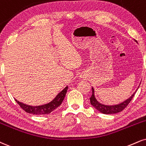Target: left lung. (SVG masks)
<instances>
[{"label": "left lung", "mask_w": 146, "mask_h": 146, "mask_svg": "<svg viewBox=\"0 0 146 146\" xmlns=\"http://www.w3.org/2000/svg\"><path fill=\"white\" fill-rule=\"evenodd\" d=\"M92 96H90V103L94 108H95L98 111H99L101 113L104 114H111V113H116L118 112H120L121 111L124 110V108H126L128 105L129 104L130 102L131 101V100L133 98V96L135 95V93L133 94L129 99L126 100L125 101H124L123 103H120V104L116 105H112V106H108V105H102L101 103H99V102L96 101V99L94 97V89L93 88H92Z\"/></svg>", "instance_id": "obj_1"}]
</instances>
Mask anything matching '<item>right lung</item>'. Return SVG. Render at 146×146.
I'll return each mask as SVG.
<instances>
[{"instance_id":"add662e5","label":"right lung","mask_w":146,"mask_h":146,"mask_svg":"<svg viewBox=\"0 0 146 146\" xmlns=\"http://www.w3.org/2000/svg\"><path fill=\"white\" fill-rule=\"evenodd\" d=\"M68 86L64 88V90H62L56 96V97L54 99L53 101H51L50 103H47V104L40 105V106H30V105L24 104V103H20L16 99L15 101L20 106V108L24 110V111L27 113L35 114V115H43V114H47L50 113L52 111H54L55 109L58 107H59L61 105L63 100L64 99V96L66 95V91H67Z\"/></svg>"}]
</instances>
